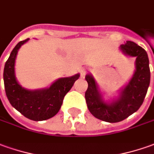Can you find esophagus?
Returning <instances> with one entry per match:
<instances>
[{"instance_id": "1", "label": "esophagus", "mask_w": 154, "mask_h": 154, "mask_svg": "<svg viewBox=\"0 0 154 154\" xmlns=\"http://www.w3.org/2000/svg\"><path fill=\"white\" fill-rule=\"evenodd\" d=\"M86 73H87V70H86L84 67H82V68L80 69V76H81V77H85Z\"/></svg>"}]
</instances>
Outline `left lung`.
<instances>
[{
	"mask_svg": "<svg viewBox=\"0 0 154 154\" xmlns=\"http://www.w3.org/2000/svg\"><path fill=\"white\" fill-rule=\"evenodd\" d=\"M120 49L125 55L136 57V71L118 99L109 103L104 102L93 76L88 74L85 77L88 84L85 99L89 111L97 119L109 123L123 121L138 110L150 83L149 60L146 51L132 41H126Z\"/></svg>",
	"mask_w": 154,
	"mask_h": 154,
	"instance_id": "obj_1",
	"label": "left lung"
}]
</instances>
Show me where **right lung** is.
Here are the masks:
<instances>
[{
	"mask_svg": "<svg viewBox=\"0 0 154 154\" xmlns=\"http://www.w3.org/2000/svg\"><path fill=\"white\" fill-rule=\"evenodd\" d=\"M29 39L20 41L16 45L5 64L3 72L5 91L11 106L26 118L35 121H45L58 113L65 95L72 88L80 74L60 78L48 88L32 91L23 88L17 82L14 66L18 50Z\"/></svg>",
	"mask_w": 154,
	"mask_h": 154,
	"instance_id": "add662e5",
	"label": "right lung"
}]
</instances>
